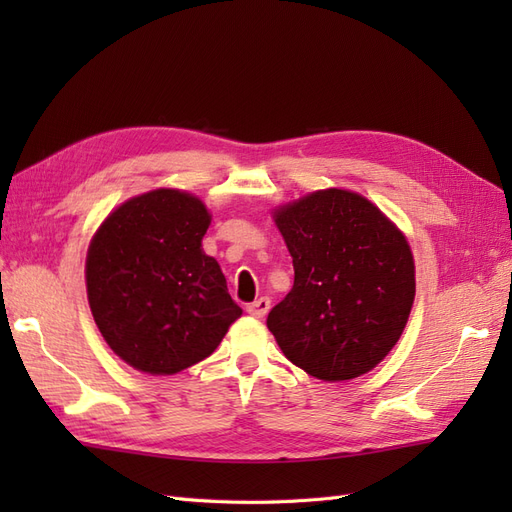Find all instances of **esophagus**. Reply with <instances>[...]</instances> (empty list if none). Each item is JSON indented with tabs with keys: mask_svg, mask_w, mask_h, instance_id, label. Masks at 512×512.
<instances>
[{
	"mask_svg": "<svg viewBox=\"0 0 512 512\" xmlns=\"http://www.w3.org/2000/svg\"><path fill=\"white\" fill-rule=\"evenodd\" d=\"M269 307H271V301L267 297H260L258 301L247 305L245 312L250 314V316H254V318H265L267 312H269Z\"/></svg>",
	"mask_w": 512,
	"mask_h": 512,
	"instance_id": "34e87169",
	"label": "esophagus"
}]
</instances>
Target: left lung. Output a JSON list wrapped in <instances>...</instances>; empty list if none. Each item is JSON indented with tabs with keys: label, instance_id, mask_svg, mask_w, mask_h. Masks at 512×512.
I'll return each instance as SVG.
<instances>
[{
	"label": "left lung",
	"instance_id": "8db88e82",
	"mask_svg": "<svg viewBox=\"0 0 512 512\" xmlns=\"http://www.w3.org/2000/svg\"><path fill=\"white\" fill-rule=\"evenodd\" d=\"M294 286L267 318L284 356L324 382L359 378L399 342L414 303L410 245L361 194L318 190L275 209Z\"/></svg>",
	"mask_w": 512,
	"mask_h": 512
}]
</instances>
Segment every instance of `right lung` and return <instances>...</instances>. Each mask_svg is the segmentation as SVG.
<instances>
[{
    "label": "right lung",
    "instance_id": "obj_1",
    "mask_svg": "<svg viewBox=\"0 0 512 512\" xmlns=\"http://www.w3.org/2000/svg\"><path fill=\"white\" fill-rule=\"evenodd\" d=\"M200 198L160 188L102 222L85 262L91 314L111 350L138 371L173 376L220 346L243 312L218 260L203 252Z\"/></svg>",
    "mask_w": 512,
    "mask_h": 512
}]
</instances>
